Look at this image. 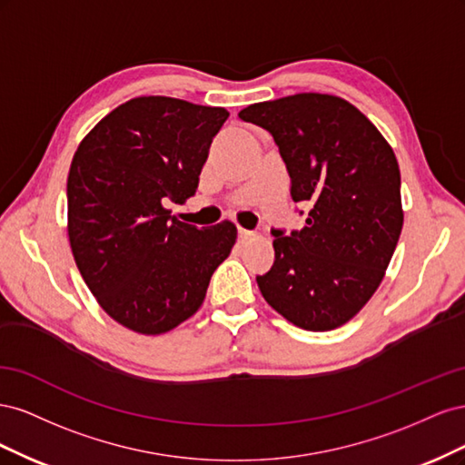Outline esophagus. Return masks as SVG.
Here are the masks:
<instances>
[{
	"instance_id": "34e87169",
	"label": "esophagus",
	"mask_w": 465,
	"mask_h": 465,
	"mask_svg": "<svg viewBox=\"0 0 465 465\" xmlns=\"http://www.w3.org/2000/svg\"><path fill=\"white\" fill-rule=\"evenodd\" d=\"M238 238H241V241L244 242V241H252V238H258V234L254 232V231H246V229H238Z\"/></svg>"
}]
</instances>
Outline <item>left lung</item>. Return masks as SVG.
I'll return each instance as SVG.
<instances>
[{"instance_id": "left-lung-1", "label": "left lung", "mask_w": 465, "mask_h": 465, "mask_svg": "<svg viewBox=\"0 0 465 465\" xmlns=\"http://www.w3.org/2000/svg\"><path fill=\"white\" fill-rule=\"evenodd\" d=\"M267 130L306 224L272 231L275 262L258 287L294 326H343L382 283L403 227L398 159L376 125L345 98L299 93L238 112Z\"/></svg>"}]
</instances>
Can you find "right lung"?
<instances>
[{"instance_id": "right-lung-1", "label": "right lung", "mask_w": 465, "mask_h": 465, "mask_svg": "<svg viewBox=\"0 0 465 465\" xmlns=\"http://www.w3.org/2000/svg\"><path fill=\"white\" fill-rule=\"evenodd\" d=\"M229 112L173 96H137L79 143L67 176V234L75 263L103 311L143 335L198 312L211 275L229 258L236 227L198 229L166 202L200 184L209 147Z\"/></svg>"}]
</instances>
